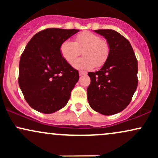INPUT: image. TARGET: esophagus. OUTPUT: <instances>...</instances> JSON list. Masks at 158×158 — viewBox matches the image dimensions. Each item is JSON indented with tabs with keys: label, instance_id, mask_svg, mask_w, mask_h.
I'll use <instances>...</instances> for the list:
<instances>
[{
	"label": "esophagus",
	"instance_id": "1",
	"mask_svg": "<svg viewBox=\"0 0 158 158\" xmlns=\"http://www.w3.org/2000/svg\"><path fill=\"white\" fill-rule=\"evenodd\" d=\"M79 76H80V77H81V76L86 75L87 72H85V71H79Z\"/></svg>",
	"mask_w": 158,
	"mask_h": 158
}]
</instances>
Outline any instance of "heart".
<instances>
[{"instance_id":"1","label":"heart","mask_w":158,"mask_h":158,"mask_svg":"<svg viewBox=\"0 0 158 158\" xmlns=\"http://www.w3.org/2000/svg\"><path fill=\"white\" fill-rule=\"evenodd\" d=\"M60 53L69 64L84 50L85 57L76 60L73 66L78 70H91L94 67L99 68L106 63L110 53L108 41L100 39L99 35L90 32H83L76 36L75 41L65 40L60 46Z\"/></svg>"}]
</instances>
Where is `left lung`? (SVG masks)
Listing matches in <instances>:
<instances>
[{
    "mask_svg": "<svg viewBox=\"0 0 158 158\" xmlns=\"http://www.w3.org/2000/svg\"><path fill=\"white\" fill-rule=\"evenodd\" d=\"M94 31L106 38L110 53L100 70L88 72V101L97 112L112 115L128 106L137 89V60L130 42L119 32L108 29Z\"/></svg>",
    "mask_w": 158,
    "mask_h": 158,
    "instance_id": "left-lung-1",
    "label": "left lung"
}]
</instances>
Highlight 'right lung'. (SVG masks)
I'll list each match as a JSON object with an SVG mask.
<instances>
[{"instance_id":"obj_1","label":"right lung","mask_w":158,"mask_h":158,"mask_svg":"<svg viewBox=\"0 0 158 158\" xmlns=\"http://www.w3.org/2000/svg\"><path fill=\"white\" fill-rule=\"evenodd\" d=\"M79 32L48 28L32 36L19 62V84L33 109L51 114L66 106L79 80V72L63 59L60 46Z\"/></svg>"}]
</instances>
